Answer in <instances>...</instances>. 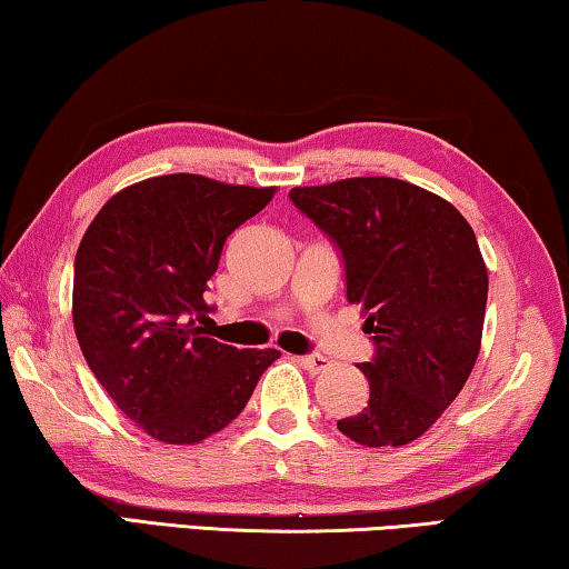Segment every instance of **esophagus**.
Masks as SVG:
<instances>
[{
	"label": "esophagus",
	"mask_w": 569,
	"mask_h": 569,
	"mask_svg": "<svg viewBox=\"0 0 569 569\" xmlns=\"http://www.w3.org/2000/svg\"><path fill=\"white\" fill-rule=\"evenodd\" d=\"M299 366L307 368L309 372H321L325 368H329V360L321 358V355H299Z\"/></svg>",
	"instance_id": "esophagus-1"
}]
</instances>
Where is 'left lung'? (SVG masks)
Segmentation results:
<instances>
[{"mask_svg":"<svg viewBox=\"0 0 569 569\" xmlns=\"http://www.w3.org/2000/svg\"><path fill=\"white\" fill-rule=\"evenodd\" d=\"M288 199L332 240L347 301L360 303L372 358L360 362L368 406L339 419L345 437L401 447L462 391L480 352L488 270L452 203L398 178H345Z\"/></svg>","mask_w":569,"mask_h":569,"instance_id":"left-lung-1","label":"left lung"}]
</instances>
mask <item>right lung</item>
<instances>
[{"label":"right lung","mask_w":569,"mask_h":569,"mask_svg":"<svg viewBox=\"0 0 569 569\" xmlns=\"http://www.w3.org/2000/svg\"><path fill=\"white\" fill-rule=\"evenodd\" d=\"M273 189L193 173L148 178L101 207L73 262V329L91 372L150 437L193 445L248 406L278 350H237L199 327L222 248Z\"/></svg>","instance_id":"1"}]
</instances>
